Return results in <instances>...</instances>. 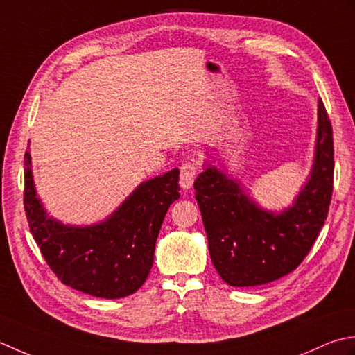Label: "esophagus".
I'll return each mask as SVG.
<instances>
[{
    "instance_id": "1",
    "label": "esophagus",
    "mask_w": 355,
    "mask_h": 355,
    "mask_svg": "<svg viewBox=\"0 0 355 355\" xmlns=\"http://www.w3.org/2000/svg\"><path fill=\"white\" fill-rule=\"evenodd\" d=\"M198 175V167L196 164L187 162L180 167V176H179V184L184 190H190L194 184V179H196Z\"/></svg>"
}]
</instances>
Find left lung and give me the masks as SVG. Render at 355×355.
I'll use <instances>...</instances> for the list:
<instances>
[{
    "label": "left lung",
    "instance_id": "8db88e82",
    "mask_svg": "<svg viewBox=\"0 0 355 355\" xmlns=\"http://www.w3.org/2000/svg\"><path fill=\"white\" fill-rule=\"evenodd\" d=\"M314 161L293 205L280 213L256 204L241 184L216 165L194 182L209 257L231 286H259L294 271L327 220L334 178L332 127L319 101Z\"/></svg>",
    "mask_w": 355,
    "mask_h": 355
}]
</instances>
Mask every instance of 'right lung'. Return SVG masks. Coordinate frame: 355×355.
I'll use <instances>...</instances> for the list:
<instances>
[{"label": "right lung", "mask_w": 355, "mask_h": 355, "mask_svg": "<svg viewBox=\"0 0 355 355\" xmlns=\"http://www.w3.org/2000/svg\"><path fill=\"white\" fill-rule=\"evenodd\" d=\"M179 190V170L173 168L141 182L107 219L70 225L46 211L35 188L31 151L24 155V208L35 242L64 285L101 299L125 297L144 285L159 230Z\"/></svg>", "instance_id": "add662e5"}]
</instances>
